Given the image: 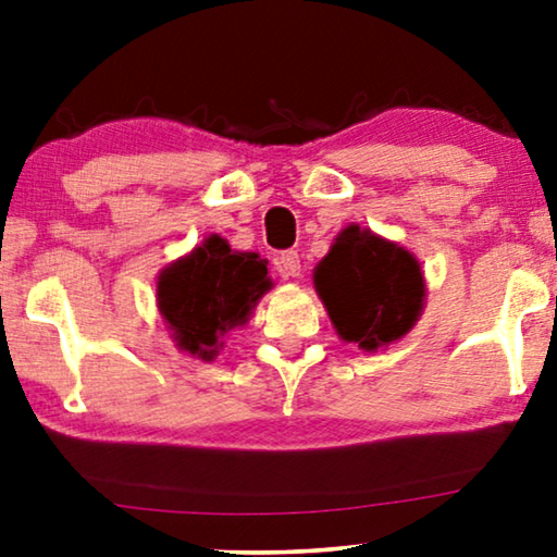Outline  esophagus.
Masks as SVG:
<instances>
[{
  "label": "esophagus",
  "mask_w": 557,
  "mask_h": 557,
  "mask_svg": "<svg viewBox=\"0 0 557 557\" xmlns=\"http://www.w3.org/2000/svg\"><path fill=\"white\" fill-rule=\"evenodd\" d=\"M276 271L284 278L301 276V258H299V253H296V250H284V253L276 258Z\"/></svg>",
  "instance_id": "obj_1"
}]
</instances>
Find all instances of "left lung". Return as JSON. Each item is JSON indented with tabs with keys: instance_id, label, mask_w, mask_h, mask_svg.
I'll use <instances>...</instances> for the list:
<instances>
[{
	"instance_id": "8db88e82",
	"label": "left lung",
	"mask_w": 557,
	"mask_h": 557,
	"mask_svg": "<svg viewBox=\"0 0 557 557\" xmlns=\"http://www.w3.org/2000/svg\"><path fill=\"white\" fill-rule=\"evenodd\" d=\"M334 330L364 352L406 337L423 311L425 281L416 256L360 225H347L314 269Z\"/></svg>"
}]
</instances>
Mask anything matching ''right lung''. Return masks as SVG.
Segmentation results:
<instances>
[{
    "label": "right lung",
    "mask_w": 557,
    "mask_h": 557,
    "mask_svg": "<svg viewBox=\"0 0 557 557\" xmlns=\"http://www.w3.org/2000/svg\"><path fill=\"white\" fill-rule=\"evenodd\" d=\"M269 288V269L261 256L240 253L225 238L210 235L193 253L159 273L157 304L177 347L210 362L225 334L248 322Z\"/></svg>",
    "instance_id": "obj_1"
}]
</instances>
